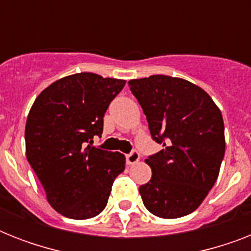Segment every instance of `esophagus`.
<instances>
[{"mask_svg": "<svg viewBox=\"0 0 251 251\" xmlns=\"http://www.w3.org/2000/svg\"><path fill=\"white\" fill-rule=\"evenodd\" d=\"M139 159H141V155H139V152L135 151V150H133L131 152L126 155V163H127L129 165H133L135 164V163H138Z\"/></svg>", "mask_w": 251, "mask_h": 251, "instance_id": "obj_1", "label": "esophagus"}]
</instances>
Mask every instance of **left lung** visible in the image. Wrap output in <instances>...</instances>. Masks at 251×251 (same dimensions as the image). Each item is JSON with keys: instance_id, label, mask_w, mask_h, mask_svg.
<instances>
[{"instance_id": "1", "label": "left lung", "mask_w": 251, "mask_h": 251, "mask_svg": "<svg viewBox=\"0 0 251 251\" xmlns=\"http://www.w3.org/2000/svg\"><path fill=\"white\" fill-rule=\"evenodd\" d=\"M146 114L151 138L163 145L146 163L152 169L139 187L151 214H191L216 182L226 152L222 112L206 91L181 78L151 75L129 82Z\"/></svg>"}]
</instances>
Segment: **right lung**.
I'll list each match as a JSON object with an SVG mask.
<instances>
[{"mask_svg":"<svg viewBox=\"0 0 251 251\" xmlns=\"http://www.w3.org/2000/svg\"><path fill=\"white\" fill-rule=\"evenodd\" d=\"M125 80L78 73L57 80L36 98L25 122V156L49 204L83 220L105 208L125 156L91 146L102 134L110 101Z\"/></svg>","mask_w":251,"mask_h":251,"instance_id":"1","label":"right lung"}]
</instances>
